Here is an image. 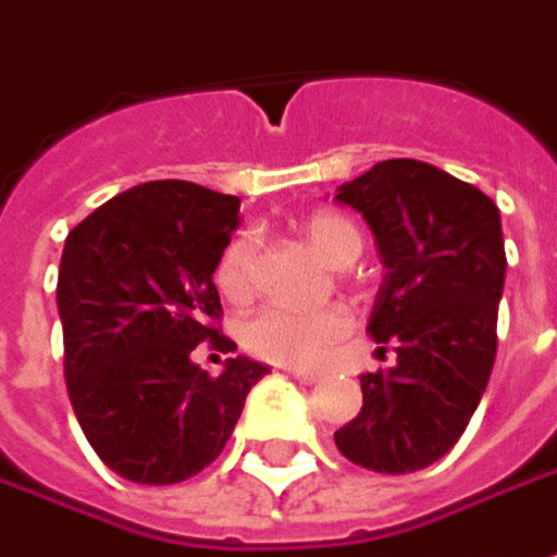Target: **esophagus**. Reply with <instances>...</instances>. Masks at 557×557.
Here are the masks:
<instances>
[{"instance_id":"1","label":"esophagus","mask_w":557,"mask_h":557,"mask_svg":"<svg viewBox=\"0 0 557 557\" xmlns=\"http://www.w3.org/2000/svg\"><path fill=\"white\" fill-rule=\"evenodd\" d=\"M283 370L293 375V379H298L301 385H314L317 379H320V373H314V370H305V367H283Z\"/></svg>"}]
</instances>
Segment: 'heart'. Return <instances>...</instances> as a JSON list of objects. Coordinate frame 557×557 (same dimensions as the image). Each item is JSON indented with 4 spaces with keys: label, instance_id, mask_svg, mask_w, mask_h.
<instances>
[{
    "label": "heart",
    "instance_id": "1",
    "mask_svg": "<svg viewBox=\"0 0 557 557\" xmlns=\"http://www.w3.org/2000/svg\"><path fill=\"white\" fill-rule=\"evenodd\" d=\"M305 240L317 256L336 268H345L363 249V231L355 219L342 212H314L301 224ZM215 286L224 301L243 305L256 293V246L249 237H237L221 252L215 268ZM351 317L338 305L326 308H293V305H268L249 317L243 326V345L261 360L283 367H314L326 351L348 336Z\"/></svg>",
    "mask_w": 557,
    "mask_h": 557
}]
</instances>
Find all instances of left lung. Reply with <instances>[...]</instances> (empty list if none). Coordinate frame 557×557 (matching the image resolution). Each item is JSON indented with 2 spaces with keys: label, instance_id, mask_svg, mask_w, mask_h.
Wrapping results in <instances>:
<instances>
[{
  "label": "left lung",
  "instance_id": "left-lung-1",
  "mask_svg": "<svg viewBox=\"0 0 557 557\" xmlns=\"http://www.w3.org/2000/svg\"><path fill=\"white\" fill-rule=\"evenodd\" d=\"M336 200L373 227L388 274L367 333L397 355L388 373L360 375L363 407L336 447L360 469L410 474L453 450L487 388L506 283L499 209L419 160L375 163Z\"/></svg>",
  "mask_w": 557,
  "mask_h": 557
}]
</instances>
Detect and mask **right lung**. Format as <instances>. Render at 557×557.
<instances>
[{"instance_id":"obj_1","label":"right lung","mask_w":557,"mask_h":557,"mask_svg":"<svg viewBox=\"0 0 557 557\" xmlns=\"http://www.w3.org/2000/svg\"><path fill=\"white\" fill-rule=\"evenodd\" d=\"M237 215L231 194L147 182L67 234L58 314L70 404L91 450L125 481L163 487L215 462L268 373L249 357H231L221 375L190 360L202 342L237 351L212 283Z\"/></svg>"}]
</instances>
